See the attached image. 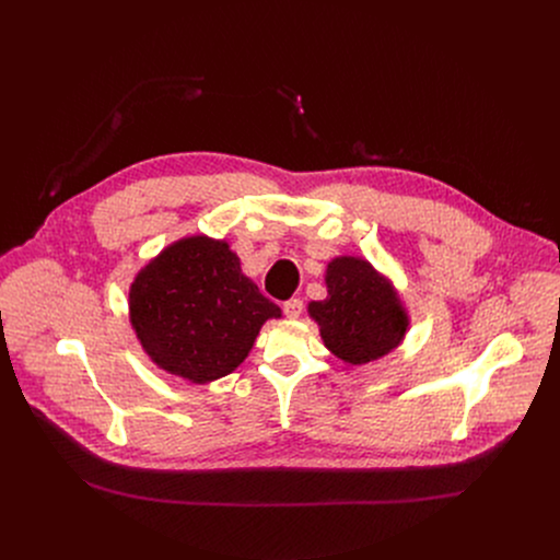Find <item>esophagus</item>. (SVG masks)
Masks as SVG:
<instances>
[{"label": "esophagus", "instance_id": "34e87169", "mask_svg": "<svg viewBox=\"0 0 560 560\" xmlns=\"http://www.w3.org/2000/svg\"><path fill=\"white\" fill-rule=\"evenodd\" d=\"M283 312H285L288 318H299L301 312H303V303H301L299 299H288V301L283 303Z\"/></svg>", "mask_w": 560, "mask_h": 560}]
</instances>
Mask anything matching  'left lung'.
<instances>
[{
    "mask_svg": "<svg viewBox=\"0 0 560 560\" xmlns=\"http://www.w3.org/2000/svg\"><path fill=\"white\" fill-rule=\"evenodd\" d=\"M328 296L310 301L307 314L324 346L346 365H365L394 352L410 330V312L368 259L341 255L326 268Z\"/></svg>",
    "mask_w": 560,
    "mask_h": 560,
    "instance_id": "left-lung-1",
    "label": "left lung"
}]
</instances>
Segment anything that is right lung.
Segmentation results:
<instances>
[{
    "label": "right lung",
    "mask_w": 560,
    "mask_h": 560,
    "mask_svg": "<svg viewBox=\"0 0 560 560\" xmlns=\"http://www.w3.org/2000/svg\"><path fill=\"white\" fill-rule=\"evenodd\" d=\"M128 318L159 370L203 385L242 365L281 307L244 275L225 238L190 234L135 275Z\"/></svg>",
    "instance_id": "1"
}]
</instances>
